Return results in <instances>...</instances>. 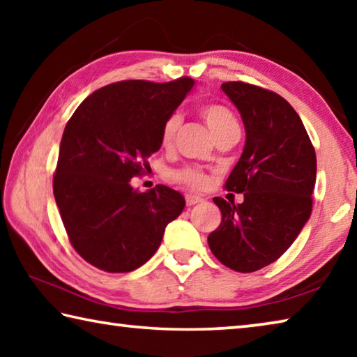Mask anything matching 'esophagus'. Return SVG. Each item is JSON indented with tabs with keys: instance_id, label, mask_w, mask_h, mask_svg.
I'll return each mask as SVG.
<instances>
[{
	"instance_id": "obj_1",
	"label": "esophagus",
	"mask_w": 357,
	"mask_h": 357,
	"mask_svg": "<svg viewBox=\"0 0 357 357\" xmlns=\"http://www.w3.org/2000/svg\"><path fill=\"white\" fill-rule=\"evenodd\" d=\"M202 202H203L202 197L192 195V193H187V195H185V204H187V206H193V204L202 203Z\"/></svg>"
}]
</instances>
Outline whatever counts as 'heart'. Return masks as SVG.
<instances>
[{"label": "heart", "instance_id": "heart-1", "mask_svg": "<svg viewBox=\"0 0 357 357\" xmlns=\"http://www.w3.org/2000/svg\"><path fill=\"white\" fill-rule=\"evenodd\" d=\"M198 113H200V116L204 119V123L208 124V128L211 129V132H213L217 140L223 135H228L231 134V132L239 130L238 121L234 118L233 112L229 110L227 105L219 104V102H208V104H203L200 107V110H198ZM179 124H181V116L176 113L170 114V116L165 119L160 132L162 146L168 148L173 143V138L176 135ZM170 178L174 181V183L183 184L192 190L206 189L211 179L209 174L198 167L178 168V170H173L170 173Z\"/></svg>", "mask_w": 357, "mask_h": 357}]
</instances>
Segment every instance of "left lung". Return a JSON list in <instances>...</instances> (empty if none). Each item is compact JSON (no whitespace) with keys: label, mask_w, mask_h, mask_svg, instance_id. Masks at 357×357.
<instances>
[{"label":"left lung","mask_w":357,"mask_h":357,"mask_svg":"<svg viewBox=\"0 0 357 357\" xmlns=\"http://www.w3.org/2000/svg\"><path fill=\"white\" fill-rule=\"evenodd\" d=\"M222 91L241 113L245 144L225 189L244 193L241 204L220 197V225L208 236L214 257L238 273L274 263L312 214L317 154L299 114L274 91L227 82Z\"/></svg>","instance_id":"1"}]
</instances>
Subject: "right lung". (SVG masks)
Here are the masks:
<instances>
[{"label":"right lung","instance_id":"obj_1","mask_svg":"<svg viewBox=\"0 0 357 357\" xmlns=\"http://www.w3.org/2000/svg\"><path fill=\"white\" fill-rule=\"evenodd\" d=\"M190 77L168 83L116 82L88 96L66 124L53 193L72 247L105 273H130L159 249L184 197L167 185L134 190L148 157L160 148L165 119L193 88Z\"/></svg>","mask_w":357,"mask_h":357}]
</instances>
